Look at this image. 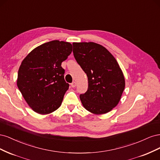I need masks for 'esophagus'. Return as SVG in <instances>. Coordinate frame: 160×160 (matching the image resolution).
<instances>
[{
	"label": "esophagus",
	"mask_w": 160,
	"mask_h": 160,
	"mask_svg": "<svg viewBox=\"0 0 160 160\" xmlns=\"http://www.w3.org/2000/svg\"><path fill=\"white\" fill-rule=\"evenodd\" d=\"M71 85L72 88H75V87H76V82L73 81V82H72V83L71 84Z\"/></svg>",
	"instance_id": "obj_1"
}]
</instances>
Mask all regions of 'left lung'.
Masks as SVG:
<instances>
[{
    "instance_id": "8db88e82",
    "label": "left lung",
    "mask_w": 160,
    "mask_h": 160,
    "mask_svg": "<svg viewBox=\"0 0 160 160\" xmlns=\"http://www.w3.org/2000/svg\"><path fill=\"white\" fill-rule=\"evenodd\" d=\"M72 46L75 59L88 78V91L79 96L82 105L95 115L109 112L119 103L125 85L118 61L95 42H73Z\"/></svg>"
}]
</instances>
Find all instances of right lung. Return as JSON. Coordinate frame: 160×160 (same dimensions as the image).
I'll use <instances>...</instances> for the list:
<instances>
[{
  "label": "right lung",
  "instance_id": "1",
  "mask_svg": "<svg viewBox=\"0 0 160 160\" xmlns=\"http://www.w3.org/2000/svg\"><path fill=\"white\" fill-rule=\"evenodd\" d=\"M70 42L52 41L38 46L19 67L17 86L35 112L46 115L59 108L69 85L61 63L72 52Z\"/></svg>",
  "mask_w": 160,
  "mask_h": 160
}]
</instances>
